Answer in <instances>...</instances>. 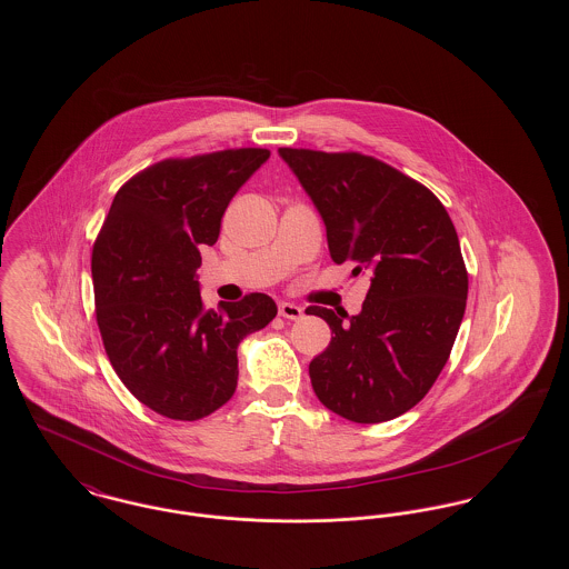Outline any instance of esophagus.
<instances>
[{"label": "esophagus", "mask_w": 569, "mask_h": 569, "mask_svg": "<svg viewBox=\"0 0 569 569\" xmlns=\"http://www.w3.org/2000/svg\"><path fill=\"white\" fill-rule=\"evenodd\" d=\"M279 316L286 320H300L305 316V311L295 302H279Z\"/></svg>", "instance_id": "obj_1"}]
</instances>
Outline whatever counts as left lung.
<instances>
[{
	"label": "left lung",
	"instance_id": "obj_1",
	"mask_svg": "<svg viewBox=\"0 0 569 569\" xmlns=\"http://www.w3.org/2000/svg\"><path fill=\"white\" fill-rule=\"evenodd\" d=\"M279 156L325 219L332 262L371 274L358 316L307 309L332 330L309 365L311 386L346 420H392L431 390L465 316L455 223L433 191L371 156L290 147Z\"/></svg>",
	"mask_w": 569,
	"mask_h": 569
}]
</instances>
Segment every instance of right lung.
<instances>
[{
	"label": "right lung",
	"instance_id": "obj_1",
	"mask_svg": "<svg viewBox=\"0 0 569 569\" xmlns=\"http://www.w3.org/2000/svg\"><path fill=\"white\" fill-rule=\"evenodd\" d=\"M269 149H226L163 160L117 191L93 243L96 320L114 373L142 406L200 420L237 390V348L277 316L253 292L207 309L196 269L221 217Z\"/></svg>",
	"mask_w": 569,
	"mask_h": 569
}]
</instances>
